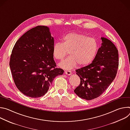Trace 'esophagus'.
Listing matches in <instances>:
<instances>
[{
  "label": "esophagus",
  "mask_w": 130,
  "mask_h": 130,
  "mask_svg": "<svg viewBox=\"0 0 130 130\" xmlns=\"http://www.w3.org/2000/svg\"><path fill=\"white\" fill-rule=\"evenodd\" d=\"M65 73L66 74V75L70 76L72 74V72L70 70H66V71H65Z\"/></svg>",
  "instance_id": "obj_1"
}]
</instances>
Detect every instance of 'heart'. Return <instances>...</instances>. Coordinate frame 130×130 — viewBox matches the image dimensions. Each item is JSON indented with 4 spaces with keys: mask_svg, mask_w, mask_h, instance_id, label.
I'll return each mask as SVG.
<instances>
[{
    "mask_svg": "<svg viewBox=\"0 0 130 130\" xmlns=\"http://www.w3.org/2000/svg\"><path fill=\"white\" fill-rule=\"evenodd\" d=\"M98 50L97 41L83 34L69 33L62 39V43H55L52 47L54 58L63 60L68 53L69 56L61 63L60 66L66 69H71L78 64L86 66L93 61Z\"/></svg>",
    "mask_w": 130,
    "mask_h": 130,
    "instance_id": "heart-1",
    "label": "heart"
}]
</instances>
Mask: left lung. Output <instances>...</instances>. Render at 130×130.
<instances>
[{"label":"left lung","mask_w":130,"mask_h":130,"mask_svg":"<svg viewBox=\"0 0 130 130\" xmlns=\"http://www.w3.org/2000/svg\"><path fill=\"white\" fill-rule=\"evenodd\" d=\"M89 65L78 69L80 85L74 90L79 97L90 100L102 95L113 81L118 68V52L115 45L105 38Z\"/></svg>","instance_id":"left-lung-1"}]
</instances>
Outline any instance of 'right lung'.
<instances>
[{"label":"right lung","instance_id":"1","mask_svg":"<svg viewBox=\"0 0 130 130\" xmlns=\"http://www.w3.org/2000/svg\"><path fill=\"white\" fill-rule=\"evenodd\" d=\"M53 45L49 28L44 26L29 30L16 42L10 67L16 87L25 95L31 98L44 96L54 79L64 73L62 69L56 68Z\"/></svg>","mask_w":130,"mask_h":130}]
</instances>
